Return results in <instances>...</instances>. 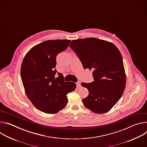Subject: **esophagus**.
I'll return each instance as SVG.
<instances>
[{
  "label": "esophagus",
  "mask_w": 147,
  "mask_h": 147,
  "mask_svg": "<svg viewBox=\"0 0 147 147\" xmlns=\"http://www.w3.org/2000/svg\"><path fill=\"white\" fill-rule=\"evenodd\" d=\"M76 86H77V88L81 87V83H80V82H76Z\"/></svg>",
  "instance_id": "1"
}]
</instances>
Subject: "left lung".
Here are the masks:
<instances>
[{
    "mask_svg": "<svg viewBox=\"0 0 147 147\" xmlns=\"http://www.w3.org/2000/svg\"><path fill=\"white\" fill-rule=\"evenodd\" d=\"M70 47L81 60L84 69L92 71L94 81L82 82L88 90L82 99L86 108L95 113L108 112L121 98L125 87L121 55L110 42L95 38L73 40Z\"/></svg>",
    "mask_w": 147,
    "mask_h": 147,
    "instance_id": "8db88e82",
    "label": "left lung"
}]
</instances>
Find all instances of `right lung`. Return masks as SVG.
<instances>
[{"label": "right lung", "instance_id": "add662e5", "mask_svg": "<svg viewBox=\"0 0 147 147\" xmlns=\"http://www.w3.org/2000/svg\"><path fill=\"white\" fill-rule=\"evenodd\" d=\"M70 41H44L31 48L23 61L21 77L26 94L38 110L46 113H55L64 108L67 94L76 88V83L65 82L55 69L57 55L67 48Z\"/></svg>", "mask_w": 147, "mask_h": 147}]
</instances>
